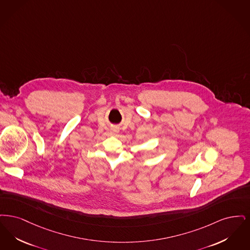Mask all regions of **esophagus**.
<instances>
[{
  "instance_id": "esophagus-1",
  "label": "esophagus",
  "mask_w": 250,
  "mask_h": 250,
  "mask_svg": "<svg viewBox=\"0 0 250 250\" xmlns=\"http://www.w3.org/2000/svg\"><path fill=\"white\" fill-rule=\"evenodd\" d=\"M119 130H117V129H112L111 130V133H113V134H115V133H117Z\"/></svg>"
}]
</instances>
